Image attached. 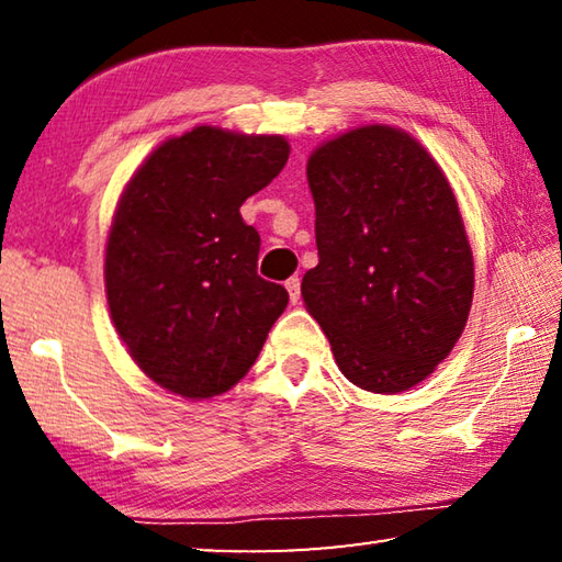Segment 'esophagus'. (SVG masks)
Masks as SVG:
<instances>
[{
    "label": "esophagus",
    "instance_id": "34e87169",
    "mask_svg": "<svg viewBox=\"0 0 562 562\" xmlns=\"http://www.w3.org/2000/svg\"><path fill=\"white\" fill-rule=\"evenodd\" d=\"M284 288H288V292H290V302L297 304V300H300V278H290L288 282H284Z\"/></svg>",
    "mask_w": 562,
    "mask_h": 562
}]
</instances>
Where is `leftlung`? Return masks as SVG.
Wrapping results in <instances>:
<instances>
[{"instance_id": "1", "label": "left lung", "mask_w": 562, "mask_h": 562, "mask_svg": "<svg viewBox=\"0 0 562 562\" xmlns=\"http://www.w3.org/2000/svg\"><path fill=\"white\" fill-rule=\"evenodd\" d=\"M319 265L302 297L351 384L406 392L469 319L473 255L449 180L408 133L361 126L310 156Z\"/></svg>"}]
</instances>
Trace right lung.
<instances>
[{
	"instance_id": "right-lung-1",
	"label": "right lung",
	"mask_w": 562,
	"mask_h": 562,
	"mask_svg": "<svg viewBox=\"0 0 562 562\" xmlns=\"http://www.w3.org/2000/svg\"><path fill=\"white\" fill-rule=\"evenodd\" d=\"M288 156L282 136L198 126L158 146L123 190L103 268L111 319L168 392H227L288 307V290L258 274L260 235L240 215Z\"/></svg>"
}]
</instances>
